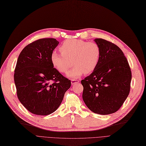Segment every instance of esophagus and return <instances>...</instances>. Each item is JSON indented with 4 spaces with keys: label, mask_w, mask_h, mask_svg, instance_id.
I'll list each match as a JSON object with an SVG mask.
<instances>
[{
    "label": "esophagus",
    "mask_w": 146,
    "mask_h": 146,
    "mask_svg": "<svg viewBox=\"0 0 146 146\" xmlns=\"http://www.w3.org/2000/svg\"><path fill=\"white\" fill-rule=\"evenodd\" d=\"M71 83H72V85H74V84L79 83V80H78L72 79V81H71Z\"/></svg>",
    "instance_id": "34e87169"
}]
</instances>
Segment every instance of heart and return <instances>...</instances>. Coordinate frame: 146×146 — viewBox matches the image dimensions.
I'll use <instances>...</instances> for the list:
<instances>
[{
  "instance_id": "b5f03b06",
  "label": "heart",
  "mask_w": 146,
  "mask_h": 146,
  "mask_svg": "<svg viewBox=\"0 0 146 146\" xmlns=\"http://www.w3.org/2000/svg\"><path fill=\"white\" fill-rule=\"evenodd\" d=\"M61 52L56 51L51 54V62L57 71L66 73L72 65H75L67 76L71 79L80 78L84 73H92L98 67L101 59V50L94 42L71 39L63 42L60 47Z\"/></svg>"
}]
</instances>
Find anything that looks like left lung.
<instances>
[{
	"instance_id": "8db88e82",
	"label": "left lung",
	"mask_w": 146,
	"mask_h": 146,
	"mask_svg": "<svg viewBox=\"0 0 146 146\" xmlns=\"http://www.w3.org/2000/svg\"><path fill=\"white\" fill-rule=\"evenodd\" d=\"M95 41L101 48V59L95 70L81 81L82 98L90 111L108 115L117 112L128 96L131 71L117 45L102 38Z\"/></svg>"
}]
</instances>
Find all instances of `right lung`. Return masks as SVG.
<instances>
[{
	"label": "right lung",
	"instance_id": "right-lung-1",
	"mask_svg": "<svg viewBox=\"0 0 146 146\" xmlns=\"http://www.w3.org/2000/svg\"><path fill=\"white\" fill-rule=\"evenodd\" d=\"M59 42L42 38L27 45L18 57L14 81L21 103L31 113L47 115L56 111L71 81L51 62V54Z\"/></svg>",
	"mask_w": 146,
	"mask_h": 146
}]
</instances>
